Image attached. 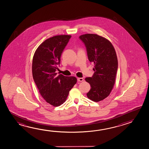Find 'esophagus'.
Segmentation results:
<instances>
[{
    "mask_svg": "<svg viewBox=\"0 0 149 149\" xmlns=\"http://www.w3.org/2000/svg\"><path fill=\"white\" fill-rule=\"evenodd\" d=\"M77 80L79 82H82L84 80V79L82 78H78L77 79Z\"/></svg>",
    "mask_w": 149,
    "mask_h": 149,
    "instance_id": "esophagus-1",
    "label": "esophagus"
}]
</instances>
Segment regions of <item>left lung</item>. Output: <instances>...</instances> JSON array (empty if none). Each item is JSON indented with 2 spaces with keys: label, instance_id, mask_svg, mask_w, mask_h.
Here are the masks:
<instances>
[{
  "label": "left lung",
  "instance_id": "obj_1",
  "mask_svg": "<svg viewBox=\"0 0 149 149\" xmlns=\"http://www.w3.org/2000/svg\"><path fill=\"white\" fill-rule=\"evenodd\" d=\"M79 38L86 45L88 60L94 64L93 75L85 79L91 86L87 97L98 102L113 88L118 68L116 51L109 40L96 34H85Z\"/></svg>",
  "mask_w": 149,
  "mask_h": 149
}]
</instances>
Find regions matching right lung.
Returning <instances> with one entry per match:
<instances>
[{"label": "right lung", "instance_id": "obj_1", "mask_svg": "<svg viewBox=\"0 0 149 149\" xmlns=\"http://www.w3.org/2000/svg\"><path fill=\"white\" fill-rule=\"evenodd\" d=\"M71 36H56L44 41L36 49L32 61V75L41 96L57 107L66 101L69 91L77 83L73 76L57 75L61 54Z\"/></svg>", "mask_w": 149, "mask_h": 149}]
</instances>
